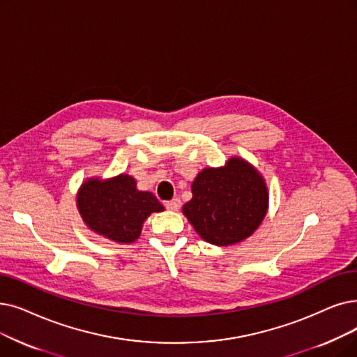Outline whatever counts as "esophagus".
Returning a JSON list of instances; mask_svg holds the SVG:
<instances>
[{
    "label": "esophagus",
    "instance_id": "34e87169",
    "mask_svg": "<svg viewBox=\"0 0 357 357\" xmlns=\"http://www.w3.org/2000/svg\"><path fill=\"white\" fill-rule=\"evenodd\" d=\"M165 206L170 211H176V210L181 208V199L179 198H174V199H170V201H166Z\"/></svg>",
    "mask_w": 357,
    "mask_h": 357
}]
</instances>
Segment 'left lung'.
Returning a JSON list of instances; mask_svg holds the SVG:
<instances>
[{
    "label": "left lung",
    "instance_id": "obj_1",
    "mask_svg": "<svg viewBox=\"0 0 357 357\" xmlns=\"http://www.w3.org/2000/svg\"><path fill=\"white\" fill-rule=\"evenodd\" d=\"M192 198L182 207L206 242L227 246L250 238L264 220L268 190L258 170L241 158L207 167L191 185Z\"/></svg>",
    "mask_w": 357,
    "mask_h": 357
}]
</instances>
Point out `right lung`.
Instances as JSON below:
<instances>
[{"mask_svg": "<svg viewBox=\"0 0 357 357\" xmlns=\"http://www.w3.org/2000/svg\"><path fill=\"white\" fill-rule=\"evenodd\" d=\"M77 208L90 230L116 243L138 239L147 217L165 210L151 192L138 191L137 181L127 174L84 181L77 192Z\"/></svg>", "mask_w": 357, "mask_h": 357, "instance_id": "1", "label": "right lung"}]
</instances>
